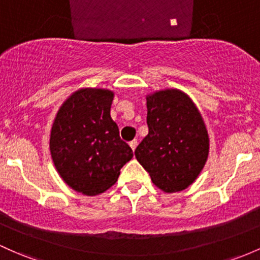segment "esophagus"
<instances>
[{
    "label": "esophagus",
    "instance_id": "34e87169",
    "mask_svg": "<svg viewBox=\"0 0 260 260\" xmlns=\"http://www.w3.org/2000/svg\"><path fill=\"white\" fill-rule=\"evenodd\" d=\"M130 147L131 149H133V151H135V149H136V146H138V140H133V141H130Z\"/></svg>",
    "mask_w": 260,
    "mask_h": 260
}]
</instances>
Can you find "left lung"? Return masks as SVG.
Returning a JSON list of instances; mask_svg holds the SVG:
<instances>
[{"instance_id": "obj_1", "label": "left lung", "mask_w": 260, "mask_h": 260, "mask_svg": "<svg viewBox=\"0 0 260 260\" xmlns=\"http://www.w3.org/2000/svg\"><path fill=\"white\" fill-rule=\"evenodd\" d=\"M146 100L149 134L135 156L158 188L182 191L193 183L207 161L206 125L193 102L177 89L156 91Z\"/></svg>"}]
</instances>
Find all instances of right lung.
<instances>
[{"instance_id": "obj_1", "label": "right lung", "mask_w": 260, "mask_h": 260, "mask_svg": "<svg viewBox=\"0 0 260 260\" xmlns=\"http://www.w3.org/2000/svg\"><path fill=\"white\" fill-rule=\"evenodd\" d=\"M114 93L85 88L72 94L52 126L51 153L58 174L77 192L95 196L118 180L133 150L110 116Z\"/></svg>"}]
</instances>
